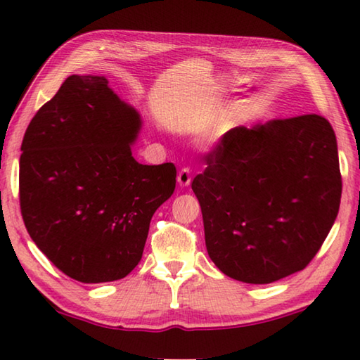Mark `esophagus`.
Listing matches in <instances>:
<instances>
[{
  "label": "esophagus",
  "mask_w": 360,
  "mask_h": 360,
  "mask_svg": "<svg viewBox=\"0 0 360 360\" xmlns=\"http://www.w3.org/2000/svg\"><path fill=\"white\" fill-rule=\"evenodd\" d=\"M191 181H192V172H191V168H182L181 172L178 173V182H179V186H181V187H186V186L191 184Z\"/></svg>",
  "instance_id": "34e87169"
}]
</instances>
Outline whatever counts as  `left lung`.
<instances>
[{
    "instance_id": "1",
    "label": "left lung",
    "mask_w": 360,
    "mask_h": 360,
    "mask_svg": "<svg viewBox=\"0 0 360 360\" xmlns=\"http://www.w3.org/2000/svg\"><path fill=\"white\" fill-rule=\"evenodd\" d=\"M205 162L192 191L214 264L255 285L307 267L328 238L342 198L330 122L311 113L234 127Z\"/></svg>"
}]
</instances>
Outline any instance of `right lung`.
Here are the masks:
<instances>
[{"label":"right lung","mask_w":360,"mask_h":360,"mask_svg":"<svg viewBox=\"0 0 360 360\" xmlns=\"http://www.w3.org/2000/svg\"><path fill=\"white\" fill-rule=\"evenodd\" d=\"M140 116L105 77L70 75L26 129L18 195L45 257L83 283L113 282L140 263L158 207L176 187L173 163L130 151Z\"/></svg>","instance_id":"add662e5"}]
</instances>
